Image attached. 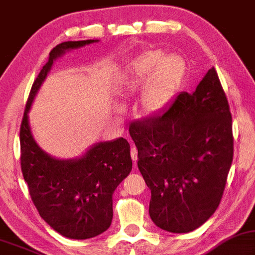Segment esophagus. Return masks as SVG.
I'll list each match as a JSON object with an SVG mask.
<instances>
[{
	"label": "esophagus",
	"mask_w": 255,
	"mask_h": 255,
	"mask_svg": "<svg viewBox=\"0 0 255 255\" xmlns=\"http://www.w3.org/2000/svg\"><path fill=\"white\" fill-rule=\"evenodd\" d=\"M130 156H131V160L134 161V163L136 162V160H137V149H136V147H131Z\"/></svg>",
	"instance_id": "esophagus-1"
}]
</instances>
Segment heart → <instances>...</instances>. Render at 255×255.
<instances>
[{"label": "heart", "mask_w": 255, "mask_h": 255, "mask_svg": "<svg viewBox=\"0 0 255 255\" xmlns=\"http://www.w3.org/2000/svg\"><path fill=\"white\" fill-rule=\"evenodd\" d=\"M183 72V61L176 54L165 55L159 49L148 50L130 61L126 68V83L130 90L143 86L141 105L148 113L165 107L178 87Z\"/></svg>", "instance_id": "1"}]
</instances>
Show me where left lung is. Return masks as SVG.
Wrapping results in <instances>:
<instances>
[{
	"instance_id": "8db88e82",
	"label": "left lung",
	"mask_w": 255,
	"mask_h": 255,
	"mask_svg": "<svg viewBox=\"0 0 255 255\" xmlns=\"http://www.w3.org/2000/svg\"><path fill=\"white\" fill-rule=\"evenodd\" d=\"M137 167L150 189L149 215L170 233H188L217 211L233 161L228 100L214 68L193 94L129 125Z\"/></svg>"
}]
</instances>
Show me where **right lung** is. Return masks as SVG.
<instances>
[{
    "label": "right lung",
    "mask_w": 255,
    "mask_h": 255,
    "mask_svg": "<svg viewBox=\"0 0 255 255\" xmlns=\"http://www.w3.org/2000/svg\"><path fill=\"white\" fill-rule=\"evenodd\" d=\"M96 41H68L53 48L31 86L20 127L21 170L33 204L57 233L76 240L94 238L111 226L113 193L131 170L129 143L120 137L95 144L81 159H53L35 142L28 112L54 60Z\"/></svg>",
    "instance_id": "right-lung-1"
}]
</instances>
